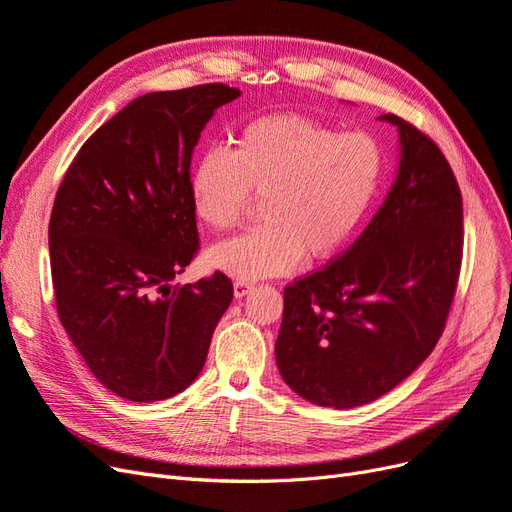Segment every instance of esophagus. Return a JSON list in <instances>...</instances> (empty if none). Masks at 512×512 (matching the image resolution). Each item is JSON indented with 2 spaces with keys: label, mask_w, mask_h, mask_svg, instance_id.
I'll list each match as a JSON object with an SVG mask.
<instances>
[{
  "label": "esophagus",
  "mask_w": 512,
  "mask_h": 512,
  "mask_svg": "<svg viewBox=\"0 0 512 512\" xmlns=\"http://www.w3.org/2000/svg\"><path fill=\"white\" fill-rule=\"evenodd\" d=\"M250 290H252V284H250V282H243V280H237V282H235V297H237V299H243L245 294L250 292Z\"/></svg>",
  "instance_id": "34e87169"
}]
</instances>
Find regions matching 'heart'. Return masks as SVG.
<instances>
[{
	"label": "heart",
	"instance_id": "1",
	"mask_svg": "<svg viewBox=\"0 0 512 512\" xmlns=\"http://www.w3.org/2000/svg\"><path fill=\"white\" fill-rule=\"evenodd\" d=\"M386 151L367 132H339L309 117L273 113L247 121L237 149L213 147L190 173L196 218L211 230L239 226L254 196L267 222L215 245L209 265L237 280L282 275L303 260L335 256L374 209Z\"/></svg>",
	"mask_w": 512,
	"mask_h": 512
}]
</instances>
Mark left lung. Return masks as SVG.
I'll list each match as a JSON object with an SVG mask.
<instances>
[{
  "mask_svg": "<svg viewBox=\"0 0 512 512\" xmlns=\"http://www.w3.org/2000/svg\"><path fill=\"white\" fill-rule=\"evenodd\" d=\"M399 130L393 188L344 254L284 288L275 359L290 389L337 410L369 404L436 348L463 254L461 190L440 147Z\"/></svg>",
  "mask_w": 512,
  "mask_h": 512,
  "instance_id": "1",
  "label": "left lung"
}]
</instances>
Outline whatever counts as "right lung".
<instances>
[{"label":"right lung","mask_w":512,"mask_h":512,"mask_svg":"<svg viewBox=\"0 0 512 512\" xmlns=\"http://www.w3.org/2000/svg\"><path fill=\"white\" fill-rule=\"evenodd\" d=\"M224 83L153 91L91 134L61 181L49 224L57 314L108 391L168 399L196 380L232 301L222 271L170 286L198 252L190 162Z\"/></svg>","instance_id":"right-lung-1"}]
</instances>
